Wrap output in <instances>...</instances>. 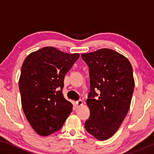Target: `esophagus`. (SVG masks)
<instances>
[{"mask_svg":"<svg viewBox=\"0 0 154 154\" xmlns=\"http://www.w3.org/2000/svg\"><path fill=\"white\" fill-rule=\"evenodd\" d=\"M76 105H77V107H80L81 106H82L83 105V100H77L76 102Z\"/></svg>","mask_w":154,"mask_h":154,"instance_id":"esophagus-1","label":"esophagus"}]
</instances>
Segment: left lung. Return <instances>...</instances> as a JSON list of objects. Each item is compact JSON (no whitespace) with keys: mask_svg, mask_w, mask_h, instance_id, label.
Wrapping results in <instances>:
<instances>
[{"mask_svg":"<svg viewBox=\"0 0 154 154\" xmlns=\"http://www.w3.org/2000/svg\"><path fill=\"white\" fill-rule=\"evenodd\" d=\"M82 57L89 66L90 79L86 100L90 116L85 128L96 139L105 140L116 133L128 112L134 88L132 67L127 58L111 49ZM98 90L100 96L95 99Z\"/></svg>","mask_w":154,"mask_h":154,"instance_id":"left-lung-1","label":"left lung"}]
</instances>
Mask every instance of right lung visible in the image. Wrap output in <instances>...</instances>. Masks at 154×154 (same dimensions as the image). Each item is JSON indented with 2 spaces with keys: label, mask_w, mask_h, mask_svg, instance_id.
<instances>
[{
  "label": "right lung",
  "mask_w": 154,
  "mask_h": 154,
  "mask_svg": "<svg viewBox=\"0 0 154 154\" xmlns=\"http://www.w3.org/2000/svg\"><path fill=\"white\" fill-rule=\"evenodd\" d=\"M79 54L54 47L32 52L21 69L19 88L23 111L34 130L46 137L58 131L72 112V105L62 90L65 75Z\"/></svg>",
  "instance_id": "right-lung-1"
}]
</instances>
